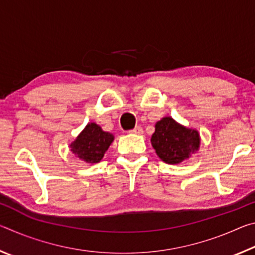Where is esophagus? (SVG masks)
I'll use <instances>...</instances> for the list:
<instances>
[{
  "label": "esophagus",
  "instance_id": "esophagus-1",
  "mask_svg": "<svg viewBox=\"0 0 255 255\" xmlns=\"http://www.w3.org/2000/svg\"><path fill=\"white\" fill-rule=\"evenodd\" d=\"M131 133H136V135H141L143 133V128H141L140 126H137L132 129V130H130Z\"/></svg>",
  "mask_w": 255,
  "mask_h": 255
}]
</instances>
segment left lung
I'll return each mask as SVG.
<instances>
[{
	"mask_svg": "<svg viewBox=\"0 0 255 255\" xmlns=\"http://www.w3.org/2000/svg\"><path fill=\"white\" fill-rule=\"evenodd\" d=\"M150 143L163 162L174 165L199 150L200 135L197 129L185 127L172 117H164L155 124Z\"/></svg>",
	"mask_w": 255,
	"mask_h": 255,
	"instance_id": "8db88e82",
	"label": "left lung"
}]
</instances>
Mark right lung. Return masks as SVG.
I'll list each match as a JSON object with an SVG mask.
<instances>
[{
	"label": "right lung",
	"instance_id": "obj_1",
	"mask_svg": "<svg viewBox=\"0 0 255 255\" xmlns=\"http://www.w3.org/2000/svg\"><path fill=\"white\" fill-rule=\"evenodd\" d=\"M115 136L102 130L96 123H89L70 144L71 152L85 163H99L105 156Z\"/></svg>",
	"mask_w": 255,
	"mask_h": 255
}]
</instances>
